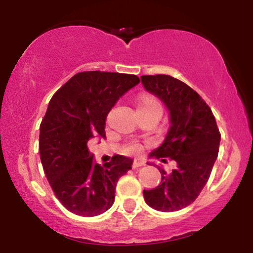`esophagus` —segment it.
I'll return each mask as SVG.
<instances>
[{
	"label": "esophagus",
	"mask_w": 253,
	"mask_h": 253,
	"mask_svg": "<svg viewBox=\"0 0 253 253\" xmlns=\"http://www.w3.org/2000/svg\"><path fill=\"white\" fill-rule=\"evenodd\" d=\"M143 165H145V162L143 161V159H134V161H133V164H132V167L134 168H139V167H143Z\"/></svg>",
	"instance_id": "34e87169"
}]
</instances>
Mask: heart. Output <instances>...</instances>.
Here are the masks:
<instances>
[{"label": "heart", "instance_id": "1", "mask_svg": "<svg viewBox=\"0 0 253 253\" xmlns=\"http://www.w3.org/2000/svg\"><path fill=\"white\" fill-rule=\"evenodd\" d=\"M139 113H151V114H162V106L159 101L150 94H143L138 98ZM144 150L143 144L138 141H129L124 146V152L127 155H138Z\"/></svg>", "mask_w": 253, "mask_h": 253}]
</instances>
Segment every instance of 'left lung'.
<instances>
[{"mask_svg": "<svg viewBox=\"0 0 253 253\" xmlns=\"http://www.w3.org/2000/svg\"><path fill=\"white\" fill-rule=\"evenodd\" d=\"M141 82L170 110L169 133L151 157L177 163L171 172L158 168L162 181L144 190V199L157 211H179L195 201L210 178L221 134L210 106L188 84L168 75H145Z\"/></svg>", "mask_w": 253, "mask_h": 253, "instance_id": "1", "label": "left lung"}]
</instances>
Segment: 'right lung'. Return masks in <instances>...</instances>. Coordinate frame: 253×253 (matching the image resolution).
Wrapping results in <instances>:
<instances>
[{
	"mask_svg": "<svg viewBox=\"0 0 253 253\" xmlns=\"http://www.w3.org/2000/svg\"><path fill=\"white\" fill-rule=\"evenodd\" d=\"M139 82L129 74L78 72L50 100L40 124V159L54 195L76 215L95 216L108 211L119 178L130 170L132 159L120 155L97 164L88 140L106 136L110 109Z\"/></svg>",
	"mask_w": 253,
	"mask_h": 253,
	"instance_id": "1",
	"label": "right lung"
}]
</instances>
